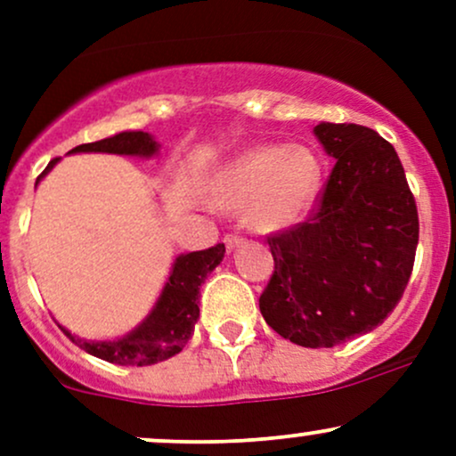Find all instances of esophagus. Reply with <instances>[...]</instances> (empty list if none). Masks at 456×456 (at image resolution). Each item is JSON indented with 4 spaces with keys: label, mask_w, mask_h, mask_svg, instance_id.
Wrapping results in <instances>:
<instances>
[{
    "label": "esophagus",
    "mask_w": 456,
    "mask_h": 456,
    "mask_svg": "<svg viewBox=\"0 0 456 456\" xmlns=\"http://www.w3.org/2000/svg\"><path fill=\"white\" fill-rule=\"evenodd\" d=\"M223 242H224V246H227V253H232V250H235V248H238V246L244 244V238H240V235L229 233V235H224Z\"/></svg>",
    "instance_id": "obj_1"
}]
</instances>
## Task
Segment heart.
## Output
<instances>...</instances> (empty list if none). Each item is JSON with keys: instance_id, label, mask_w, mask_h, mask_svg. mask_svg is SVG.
<instances>
[{"instance_id": "obj_1", "label": "heart", "mask_w": 456, "mask_h": 456, "mask_svg": "<svg viewBox=\"0 0 456 456\" xmlns=\"http://www.w3.org/2000/svg\"><path fill=\"white\" fill-rule=\"evenodd\" d=\"M323 186L317 154L306 145H253L218 165L208 197L221 210H244L246 227L272 235L294 229Z\"/></svg>"}]
</instances>
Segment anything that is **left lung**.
I'll return each mask as SVG.
<instances>
[{"mask_svg": "<svg viewBox=\"0 0 456 456\" xmlns=\"http://www.w3.org/2000/svg\"><path fill=\"white\" fill-rule=\"evenodd\" d=\"M337 160L311 221L268 238L274 274L265 323L302 347H334L384 323L399 305L418 246L416 201L396 151L375 130L319 122Z\"/></svg>", "mask_w": 456, "mask_h": 456, "instance_id": "obj_1", "label": "left lung"}]
</instances>
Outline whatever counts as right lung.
<instances>
[{
    "instance_id": "right-lung-1",
    "label": "right lung",
    "mask_w": 456,
    "mask_h": 456,
    "mask_svg": "<svg viewBox=\"0 0 456 456\" xmlns=\"http://www.w3.org/2000/svg\"><path fill=\"white\" fill-rule=\"evenodd\" d=\"M81 151H101V154L134 156V159H154L159 156L160 143L154 134L143 130H124L111 137L94 141V143L77 145L70 154ZM61 159H53L46 169L38 175L36 186L49 174ZM224 257V244L212 248L197 250V253L177 255L171 264V272L162 285L154 306L130 332L118 338H81L70 330L60 326L72 343L86 349L87 354L107 362L122 366H150L162 360L174 358L184 349L199 319V289L206 282L208 274L221 264Z\"/></svg>"
}]
</instances>
